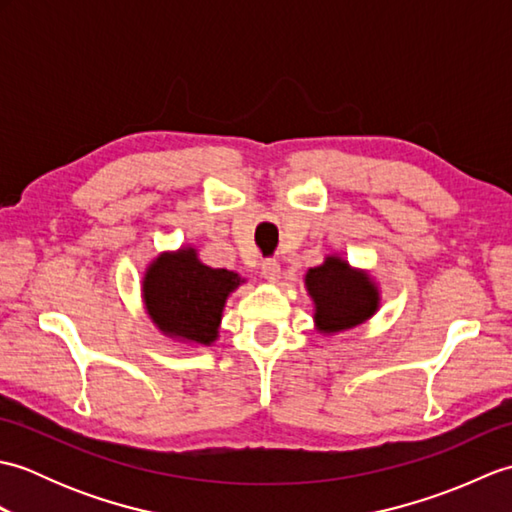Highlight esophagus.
<instances>
[{
    "instance_id": "obj_1",
    "label": "esophagus",
    "mask_w": 512,
    "mask_h": 512,
    "mask_svg": "<svg viewBox=\"0 0 512 512\" xmlns=\"http://www.w3.org/2000/svg\"><path fill=\"white\" fill-rule=\"evenodd\" d=\"M262 275L266 281H279L281 279V266L277 259H266V262L262 264Z\"/></svg>"
}]
</instances>
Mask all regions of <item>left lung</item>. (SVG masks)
Instances as JSON below:
<instances>
[{"label":"left lung","instance_id":"obj_1","mask_svg":"<svg viewBox=\"0 0 512 512\" xmlns=\"http://www.w3.org/2000/svg\"><path fill=\"white\" fill-rule=\"evenodd\" d=\"M306 290L314 303V328L321 334L352 330L372 319L380 308V290L367 270L328 255L306 273Z\"/></svg>","mask_w":512,"mask_h":512}]
</instances>
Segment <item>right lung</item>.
I'll return each mask as SVG.
<instances>
[{
    "label": "right lung",
    "mask_w": 512,
    "mask_h": 512,
    "mask_svg": "<svg viewBox=\"0 0 512 512\" xmlns=\"http://www.w3.org/2000/svg\"><path fill=\"white\" fill-rule=\"evenodd\" d=\"M246 279L233 270L200 262L198 250L182 246L160 253L145 270L143 301L149 319L173 341L211 345L220 336L226 299Z\"/></svg>",
    "instance_id": "right-lung-1"
}]
</instances>
